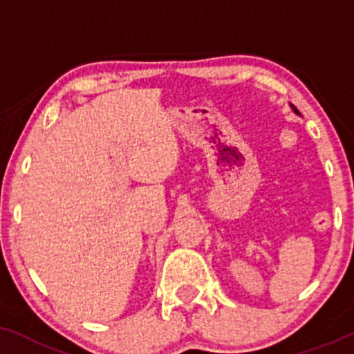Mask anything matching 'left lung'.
Listing matches in <instances>:
<instances>
[{"instance_id":"1","label":"left lung","mask_w":354,"mask_h":354,"mask_svg":"<svg viewBox=\"0 0 354 354\" xmlns=\"http://www.w3.org/2000/svg\"><path fill=\"white\" fill-rule=\"evenodd\" d=\"M295 112H297V113H299V110H295Z\"/></svg>"}]
</instances>
